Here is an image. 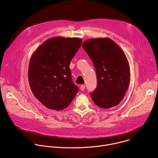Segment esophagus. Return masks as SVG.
<instances>
[{"mask_svg":"<svg viewBox=\"0 0 158 158\" xmlns=\"http://www.w3.org/2000/svg\"><path fill=\"white\" fill-rule=\"evenodd\" d=\"M85 85H82L80 86V89H81V90H82V91H83V90L85 89Z\"/></svg>","mask_w":158,"mask_h":158,"instance_id":"1","label":"esophagus"}]
</instances>
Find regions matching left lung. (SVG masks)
I'll return each instance as SVG.
<instances>
[{"mask_svg": "<svg viewBox=\"0 0 158 158\" xmlns=\"http://www.w3.org/2000/svg\"><path fill=\"white\" fill-rule=\"evenodd\" d=\"M82 47L93 61L97 86L90 94L93 102L102 108L117 106L128 89L130 72L123 51L109 38L90 39Z\"/></svg>", "mask_w": 158, "mask_h": 158, "instance_id": "obj_1", "label": "left lung"}]
</instances>
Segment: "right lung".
Returning <instances> with one entry per match:
<instances>
[{
    "instance_id": "obj_1",
    "label": "right lung",
    "mask_w": 158,
    "mask_h": 158,
    "mask_svg": "<svg viewBox=\"0 0 158 158\" xmlns=\"http://www.w3.org/2000/svg\"><path fill=\"white\" fill-rule=\"evenodd\" d=\"M81 42L79 38L53 37L44 42L31 55L28 72L30 88L47 108L64 109L78 93L69 66Z\"/></svg>"
}]
</instances>
